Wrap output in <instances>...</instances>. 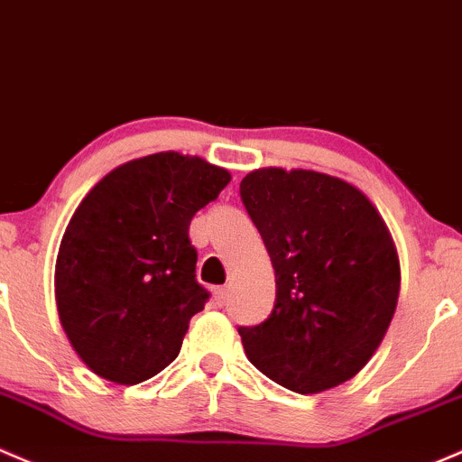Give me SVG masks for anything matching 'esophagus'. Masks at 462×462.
I'll list each match as a JSON object with an SVG mask.
<instances>
[{"instance_id":"esophagus-1","label":"esophagus","mask_w":462,"mask_h":462,"mask_svg":"<svg viewBox=\"0 0 462 462\" xmlns=\"http://www.w3.org/2000/svg\"><path fill=\"white\" fill-rule=\"evenodd\" d=\"M227 299H230V290H227V288H217L215 290V300H217L218 308H221V305H226Z\"/></svg>"}]
</instances>
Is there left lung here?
<instances>
[{
  "mask_svg": "<svg viewBox=\"0 0 462 462\" xmlns=\"http://www.w3.org/2000/svg\"><path fill=\"white\" fill-rule=\"evenodd\" d=\"M241 199L276 276L270 317L239 328L245 356L299 394L349 381L398 303L401 265L385 221L356 186L314 170H252Z\"/></svg>",
  "mask_w": 462,
  "mask_h": 462,
  "instance_id": "obj_1",
  "label": "left lung"
}]
</instances>
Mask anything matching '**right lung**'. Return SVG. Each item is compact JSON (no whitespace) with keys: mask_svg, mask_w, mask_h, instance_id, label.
<instances>
[{"mask_svg":"<svg viewBox=\"0 0 462 462\" xmlns=\"http://www.w3.org/2000/svg\"><path fill=\"white\" fill-rule=\"evenodd\" d=\"M230 179L170 150L115 168L79 203L57 254L55 299L68 341L97 376L137 385L179 356L210 296L188 230Z\"/></svg>","mask_w":462,"mask_h":462,"instance_id":"right-lung-1","label":"right lung"}]
</instances>
